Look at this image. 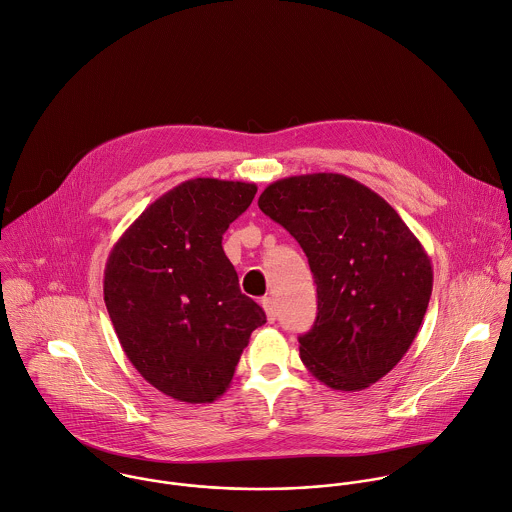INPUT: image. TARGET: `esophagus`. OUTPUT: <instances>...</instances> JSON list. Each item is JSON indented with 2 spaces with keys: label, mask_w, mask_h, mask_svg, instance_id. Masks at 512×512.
Returning a JSON list of instances; mask_svg holds the SVG:
<instances>
[{
  "label": "esophagus",
  "mask_w": 512,
  "mask_h": 512,
  "mask_svg": "<svg viewBox=\"0 0 512 512\" xmlns=\"http://www.w3.org/2000/svg\"><path fill=\"white\" fill-rule=\"evenodd\" d=\"M261 305H263V309H265V313H267V321H269V323H273V321L277 319V307H275V299H271V297H265V299L261 301Z\"/></svg>",
  "instance_id": "1"
}]
</instances>
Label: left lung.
<instances>
[{
	"label": "left lung",
	"instance_id": "1",
	"mask_svg": "<svg viewBox=\"0 0 512 512\" xmlns=\"http://www.w3.org/2000/svg\"><path fill=\"white\" fill-rule=\"evenodd\" d=\"M259 209L301 245L317 283V319L299 337L309 373L335 391L383 379L413 345L433 293V267L399 213L341 173L271 183Z\"/></svg>",
	"mask_w": 512,
	"mask_h": 512
}]
</instances>
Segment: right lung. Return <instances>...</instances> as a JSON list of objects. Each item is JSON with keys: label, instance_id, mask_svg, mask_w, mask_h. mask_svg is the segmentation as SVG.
Listing matches in <instances>:
<instances>
[{"label": "right lung", "instance_id": "right-lung-1", "mask_svg": "<svg viewBox=\"0 0 512 512\" xmlns=\"http://www.w3.org/2000/svg\"><path fill=\"white\" fill-rule=\"evenodd\" d=\"M255 183L189 179L155 199L113 245L103 299L139 375L181 403H213L265 311L239 289L221 239Z\"/></svg>", "mask_w": 512, "mask_h": 512}]
</instances>
